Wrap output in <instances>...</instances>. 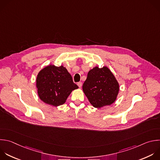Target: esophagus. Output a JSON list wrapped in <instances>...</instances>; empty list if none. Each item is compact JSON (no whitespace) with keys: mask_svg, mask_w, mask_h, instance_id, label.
<instances>
[{"mask_svg":"<svg viewBox=\"0 0 160 160\" xmlns=\"http://www.w3.org/2000/svg\"><path fill=\"white\" fill-rule=\"evenodd\" d=\"M77 85L80 88V87H82V82H78V83H77Z\"/></svg>","mask_w":160,"mask_h":160,"instance_id":"1","label":"esophagus"}]
</instances>
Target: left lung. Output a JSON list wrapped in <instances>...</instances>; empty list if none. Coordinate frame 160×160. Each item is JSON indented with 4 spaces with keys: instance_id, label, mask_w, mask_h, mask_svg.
Listing matches in <instances>:
<instances>
[{
    "instance_id": "8db88e82",
    "label": "left lung",
    "mask_w": 160,
    "mask_h": 160,
    "mask_svg": "<svg viewBox=\"0 0 160 160\" xmlns=\"http://www.w3.org/2000/svg\"><path fill=\"white\" fill-rule=\"evenodd\" d=\"M83 91L90 103L95 108L110 105L116 100L119 85L107 67H95L90 70L83 84Z\"/></svg>"
}]
</instances>
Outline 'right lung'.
Instances as JSON below:
<instances>
[{"instance_id": "1", "label": "right lung", "mask_w": 160, "mask_h": 160, "mask_svg": "<svg viewBox=\"0 0 160 160\" xmlns=\"http://www.w3.org/2000/svg\"><path fill=\"white\" fill-rule=\"evenodd\" d=\"M36 87L39 98L55 107L63 104L71 92L78 88L65 67L52 65L46 67L38 73Z\"/></svg>"}]
</instances>
